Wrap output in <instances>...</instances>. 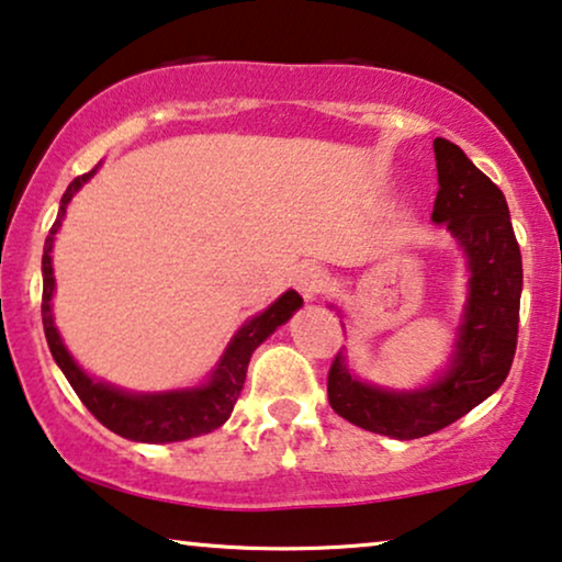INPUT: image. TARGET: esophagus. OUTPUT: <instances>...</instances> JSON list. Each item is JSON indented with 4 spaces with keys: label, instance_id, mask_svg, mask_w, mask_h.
Listing matches in <instances>:
<instances>
[{
    "label": "esophagus",
    "instance_id": "1",
    "mask_svg": "<svg viewBox=\"0 0 562 562\" xmlns=\"http://www.w3.org/2000/svg\"><path fill=\"white\" fill-rule=\"evenodd\" d=\"M328 285V274L318 265H301L295 269V288L305 301H316L318 295H324Z\"/></svg>",
    "mask_w": 562,
    "mask_h": 562
}]
</instances>
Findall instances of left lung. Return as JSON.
<instances>
[{
	"instance_id": "1",
	"label": "left lung",
	"mask_w": 562,
	"mask_h": 562,
	"mask_svg": "<svg viewBox=\"0 0 562 562\" xmlns=\"http://www.w3.org/2000/svg\"><path fill=\"white\" fill-rule=\"evenodd\" d=\"M434 156L439 192L431 221L450 231L468 267L465 305L445 370L411 391L357 378L344 351L328 370L336 414L393 439L445 429L496 393L512 370L519 334L521 251L504 192L447 138L434 140Z\"/></svg>"
}]
</instances>
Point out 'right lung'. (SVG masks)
<instances>
[{
	"mask_svg": "<svg viewBox=\"0 0 562 562\" xmlns=\"http://www.w3.org/2000/svg\"><path fill=\"white\" fill-rule=\"evenodd\" d=\"M102 164H97L92 171L74 179L66 187L61 207H58L56 223L50 226V234L43 246V331H46V341L50 355H54L56 364L69 380L74 393L79 395L81 403L92 411L100 424L108 426L110 431L120 434V437L133 439V442L146 445H167V442H184V439L200 437V434H211L228 422L231 411H234L238 395H241L246 368L254 349L259 347L267 336L277 331V326L288 324L290 316L301 308L303 297L295 290H288L277 301L269 305L267 311L257 313V316L246 318L241 328L231 336L228 347L223 349L218 364L211 370L200 385L192 387H177V391H159V393H133L123 391V387L104 383L89 375L81 368L71 351L58 334L54 324V293H56V277H54V241L58 228H61L66 207H69L71 198L85 187L89 179L97 175Z\"/></svg>",
	"mask_w": 562,
	"mask_h": 562,
	"instance_id": "obj_1",
	"label": "right lung"
}]
</instances>
